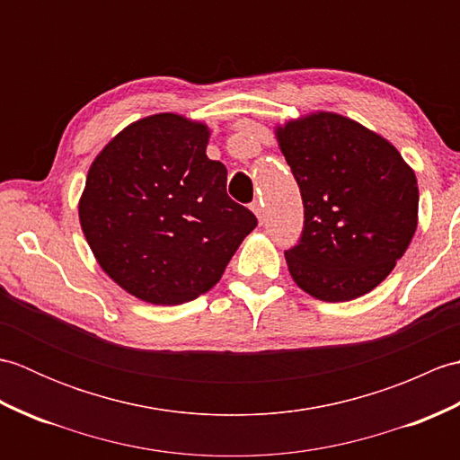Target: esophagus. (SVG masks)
Masks as SVG:
<instances>
[{
    "mask_svg": "<svg viewBox=\"0 0 460 460\" xmlns=\"http://www.w3.org/2000/svg\"><path fill=\"white\" fill-rule=\"evenodd\" d=\"M251 209L255 211L259 221H262V215H265V209H262V203H261V201H252V203H251Z\"/></svg>",
    "mask_w": 460,
    "mask_h": 460,
    "instance_id": "esophagus-1",
    "label": "esophagus"
}]
</instances>
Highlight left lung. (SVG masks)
I'll return each mask as SVG.
<instances>
[{
  "label": "left lung",
  "mask_w": 460,
  "mask_h": 460,
  "mask_svg": "<svg viewBox=\"0 0 460 460\" xmlns=\"http://www.w3.org/2000/svg\"><path fill=\"white\" fill-rule=\"evenodd\" d=\"M277 138L305 205L300 239L285 251L292 279L326 302L374 290L417 229L413 170L385 138L340 114L292 120Z\"/></svg>",
  "instance_id": "8db88e82"
}]
</instances>
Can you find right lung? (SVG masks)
I'll return each instance as SVG.
<instances>
[{
	"instance_id": "add662e5",
	"label": "right lung",
	"mask_w": 460,
	"mask_h": 460,
	"mask_svg": "<svg viewBox=\"0 0 460 460\" xmlns=\"http://www.w3.org/2000/svg\"><path fill=\"white\" fill-rule=\"evenodd\" d=\"M209 130L178 114L124 128L96 155L79 205L84 237L116 285L152 305H183L219 282L257 217L227 195Z\"/></svg>"
}]
</instances>
